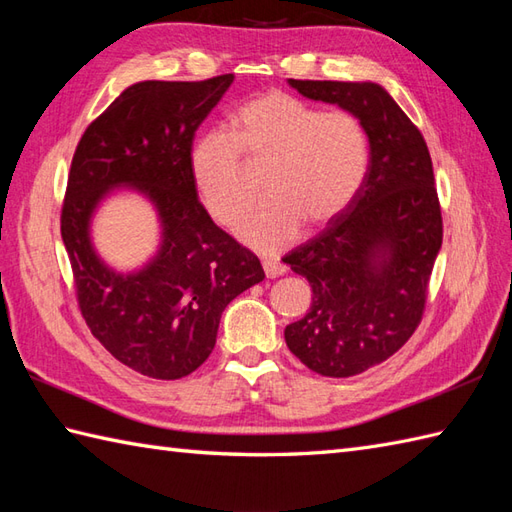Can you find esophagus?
Segmentation results:
<instances>
[{
  "label": "esophagus",
  "mask_w": 512,
  "mask_h": 512,
  "mask_svg": "<svg viewBox=\"0 0 512 512\" xmlns=\"http://www.w3.org/2000/svg\"><path fill=\"white\" fill-rule=\"evenodd\" d=\"M264 273H266V277L275 279V277H279V275H284V273H286V266H284V264H279V262H275V259H264Z\"/></svg>",
  "instance_id": "obj_1"
}]
</instances>
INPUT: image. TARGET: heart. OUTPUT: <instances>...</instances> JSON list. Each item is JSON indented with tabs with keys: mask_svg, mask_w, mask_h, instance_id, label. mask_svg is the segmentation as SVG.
<instances>
[{
	"mask_svg": "<svg viewBox=\"0 0 512 512\" xmlns=\"http://www.w3.org/2000/svg\"><path fill=\"white\" fill-rule=\"evenodd\" d=\"M233 127V134L211 129L195 140L191 176L215 220L233 224L250 200L244 156L255 167L268 165V200L237 224V235L255 250L279 253L299 237L303 222H334L363 187L369 143L352 112H321L273 90L239 107Z\"/></svg>",
	"mask_w": 512,
	"mask_h": 512,
	"instance_id": "obj_1",
	"label": "heart"
}]
</instances>
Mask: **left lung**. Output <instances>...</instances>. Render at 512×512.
Listing matches in <instances>:
<instances>
[{"label":"left lung","mask_w":512,"mask_h":512,"mask_svg":"<svg viewBox=\"0 0 512 512\" xmlns=\"http://www.w3.org/2000/svg\"><path fill=\"white\" fill-rule=\"evenodd\" d=\"M288 83L363 123L369 165L352 204L284 262L312 286V306L290 323V352L312 372L347 378L387 361L418 328L442 213L427 143L385 88L363 81Z\"/></svg>","instance_id":"8db88e82"}]
</instances>
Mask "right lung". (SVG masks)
<instances>
[{"mask_svg":"<svg viewBox=\"0 0 512 512\" xmlns=\"http://www.w3.org/2000/svg\"><path fill=\"white\" fill-rule=\"evenodd\" d=\"M233 79L129 85L72 158L61 237L81 314L116 361L149 378L195 372L213 352L224 308L266 277L257 255L211 220L191 176L195 132ZM116 188L145 194L161 220L159 253L132 274L107 267L89 235L95 209Z\"/></svg>","mask_w":512,"mask_h":512,"instance_id":"obj_1","label":"right lung"}]
</instances>
